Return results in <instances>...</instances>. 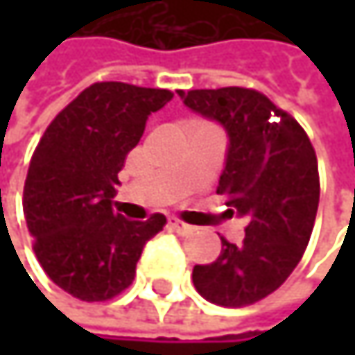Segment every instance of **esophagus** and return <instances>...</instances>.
Masks as SVG:
<instances>
[{"label":"esophagus","mask_w":355,"mask_h":355,"mask_svg":"<svg viewBox=\"0 0 355 355\" xmlns=\"http://www.w3.org/2000/svg\"><path fill=\"white\" fill-rule=\"evenodd\" d=\"M168 228L173 230V232H177L178 236H187V234H191L195 228L193 226H189V224H184V222H178V220H171L168 222Z\"/></svg>","instance_id":"1"}]
</instances>
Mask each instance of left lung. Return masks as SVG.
<instances>
[{
    "label": "left lung",
    "instance_id": "8db88e82",
    "mask_svg": "<svg viewBox=\"0 0 355 355\" xmlns=\"http://www.w3.org/2000/svg\"><path fill=\"white\" fill-rule=\"evenodd\" d=\"M177 94L226 131L218 193L228 197L230 214L247 220L245 241L222 239L214 263L193 267V284L214 304L247 306L275 292L304 254L319 207L317 154L298 121L257 90Z\"/></svg>",
    "mask_w": 355,
    "mask_h": 355
}]
</instances>
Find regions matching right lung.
Here are the masks:
<instances>
[{
  "mask_svg": "<svg viewBox=\"0 0 355 355\" xmlns=\"http://www.w3.org/2000/svg\"><path fill=\"white\" fill-rule=\"evenodd\" d=\"M173 92L123 82L86 88L46 127L24 184V218L44 273L67 294L101 302L135 275L166 218L131 222L112 209L125 156Z\"/></svg>",
  "mask_w": 355,
  "mask_h": 355,
  "instance_id": "right-lung-1",
  "label": "right lung"
}]
</instances>
